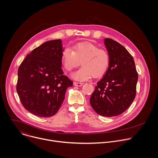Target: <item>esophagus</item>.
Returning <instances> with one entry per match:
<instances>
[{
    "label": "esophagus",
    "instance_id": "34e87169",
    "mask_svg": "<svg viewBox=\"0 0 158 158\" xmlns=\"http://www.w3.org/2000/svg\"><path fill=\"white\" fill-rule=\"evenodd\" d=\"M73 84H74V85H75V86L81 87V86H82V85L84 84H83V83H82V82H74Z\"/></svg>",
    "mask_w": 158,
    "mask_h": 158
}]
</instances>
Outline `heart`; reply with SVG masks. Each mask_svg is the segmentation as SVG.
I'll return each instance as SVG.
<instances>
[{
    "mask_svg": "<svg viewBox=\"0 0 158 158\" xmlns=\"http://www.w3.org/2000/svg\"><path fill=\"white\" fill-rule=\"evenodd\" d=\"M61 61L67 71H71L79 67L82 62L83 66L73 77L78 81H85L92 76L98 78L103 76L107 71L110 57L108 52L99 49L96 44L91 42L77 43L62 52Z\"/></svg>",
    "mask_w": 158,
    "mask_h": 158,
    "instance_id": "obj_1",
    "label": "heart"
}]
</instances>
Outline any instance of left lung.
Returning <instances> with one entry per match:
<instances>
[{"instance_id":"left-lung-1","label":"left lung","mask_w":158,"mask_h":158,"mask_svg":"<svg viewBox=\"0 0 158 158\" xmlns=\"http://www.w3.org/2000/svg\"><path fill=\"white\" fill-rule=\"evenodd\" d=\"M104 44L110 63L97 83L90 104L100 116L113 117L121 114L134 101L138 74L132 56L124 46L109 38L104 39Z\"/></svg>"}]
</instances>
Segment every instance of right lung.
<instances>
[{
    "mask_svg": "<svg viewBox=\"0 0 158 158\" xmlns=\"http://www.w3.org/2000/svg\"><path fill=\"white\" fill-rule=\"evenodd\" d=\"M60 39L44 42L20 64L16 89L24 107L43 118L55 115L73 82L63 74Z\"/></svg>",
    "mask_w": 158,
    "mask_h": 158,
    "instance_id": "1",
    "label": "right lung"
}]
</instances>
